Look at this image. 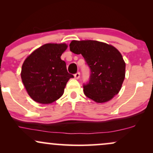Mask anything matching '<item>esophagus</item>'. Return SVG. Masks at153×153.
<instances>
[{"instance_id": "1", "label": "esophagus", "mask_w": 153, "mask_h": 153, "mask_svg": "<svg viewBox=\"0 0 153 153\" xmlns=\"http://www.w3.org/2000/svg\"><path fill=\"white\" fill-rule=\"evenodd\" d=\"M74 77H75V79H79V78H80V73L78 72V73H77L76 74L74 75Z\"/></svg>"}]
</instances>
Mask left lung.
<instances>
[{
  "instance_id": "1",
  "label": "left lung",
  "mask_w": 153,
  "mask_h": 153,
  "mask_svg": "<svg viewBox=\"0 0 153 153\" xmlns=\"http://www.w3.org/2000/svg\"><path fill=\"white\" fill-rule=\"evenodd\" d=\"M70 50L81 54L91 68L90 80L83 86L88 98L105 103L119 94L125 78L126 63L116 47L94 40H73Z\"/></svg>"
}]
</instances>
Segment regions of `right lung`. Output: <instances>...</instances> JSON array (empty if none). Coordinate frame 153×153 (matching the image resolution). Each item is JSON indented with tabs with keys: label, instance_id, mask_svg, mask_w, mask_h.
<instances>
[{
	"label": "right lung",
	"instance_id": "1",
	"mask_svg": "<svg viewBox=\"0 0 153 153\" xmlns=\"http://www.w3.org/2000/svg\"><path fill=\"white\" fill-rule=\"evenodd\" d=\"M65 43L45 44L28 56L22 65L21 77L29 96L36 102L49 104L59 99L73 75L68 73L61 55Z\"/></svg>",
	"mask_w": 153,
	"mask_h": 153
}]
</instances>
